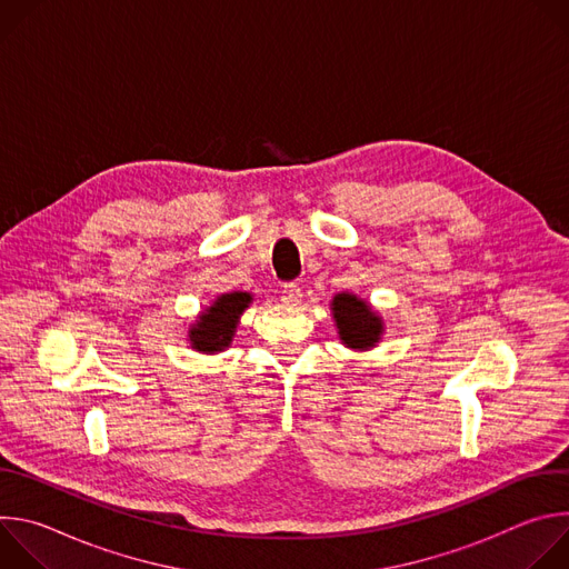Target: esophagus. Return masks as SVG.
Wrapping results in <instances>:
<instances>
[{
    "label": "esophagus",
    "mask_w": 569,
    "mask_h": 569,
    "mask_svg": "<svg viewBox=\"0 0 569 569\" xmlns=\"http://www.w3.org/2000/svg\"><path fill=\"white\" fill-rule=\"evenodd\" d=\"M299 299H301V288H299V283H295V281L286 283L283 290H281V301L288 303V306H295Z\"/></svg>",
    "instance_id": "esophagus-1"
}]
</instances>
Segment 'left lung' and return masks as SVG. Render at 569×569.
<instances>
[{"label":"left lung","instance_id":"1","mask_svg":"<svg viewBox=\"0 0 569 569\" xmlns=\"http://www.w3.org/2000/svg\"><path fill=\"white\" fill-rule=\"evenodd\" d=\"M333 315L338 321L340 338L351 349H369L380 340L382 321L362 299L347 292L338 295L333 299Z\"/></svg>","mask_w":569,"mask_h":569}]
</instances>
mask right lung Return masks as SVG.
<instances>
[{
	"label": "right lung",
	"mask_w": 569,
	"mask_h": 569,
	"mask_svg": "<svg viewBox=\"0 0 569 569\" xmlns=\"http://www.w3.org/2000/svg\"><path fill=\"white\" fill-rule=\"evenodd\" d=\"M250 301L252 297L248 292H231L218 297L216 303L200 315L198 323H193V329L189 333L193 349L213 353L229 347L238 317L248 308Z\"/></svg>",
	"instance_id": "add662e5"
}]
</instances>
